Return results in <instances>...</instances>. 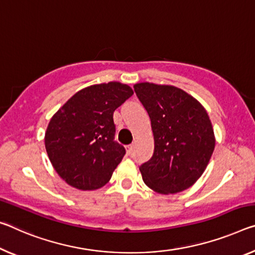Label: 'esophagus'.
I'll return each mask as SVG.
<instances>
[{
  "label": "esophagus",
  "mask_w": 255,
  "mask_h": 255,
  "mask_svg": "<svg viewBox=\"0 0 255 255\" xmlns=\"http://www.w3.org/2000/svg\"><path fill=\"white\" fill-rule=\"evenodd\" d=\"M131 152H132V145H128V146H127V153H128V154H131Z\"/></svg>",
  "instance_id": "1"
}]
</instances>
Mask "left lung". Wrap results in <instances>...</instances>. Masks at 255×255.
Instances as JSON below:
<instances>
[{
    "label": "left lung",
    "mask_w": 255,
    "mask_h": 255,
    "mask_svg": "<svg viewBox=\"0 0 255 255\" xmlns=\"http://www.w3.org/2000/svg\"><path fill=\"white\" fill-rule=\"evenodd\" d=\"M134 90L154 137L153 155L139 167L144 183L160 194L183 192L202 176L215 149L208 112L192 95L170 85L138 83Z\"/></svg>",
    "instance_id": "obj_1"
}]
</instances>
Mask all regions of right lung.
Segmentation results:
<instances>
[{
    "mask_svg": "<svg viewBox=\"0 0 255 255\" xmlns=\"http://www.w3.org/2000/svg\"><path fill=\"white\" fill-rule=\"evenodd\" d=\"M132 94L128 85L118 82L92 85L77 92L52 117L45 148L68 185L94 191L109 183L126 153L115 140L113 112Z\"/></svg>",
    "mask_w": 255,
    "mask_h": 255,
    "instance_id": "obj_1",
    "label": "right lung"
}]
</instances>
